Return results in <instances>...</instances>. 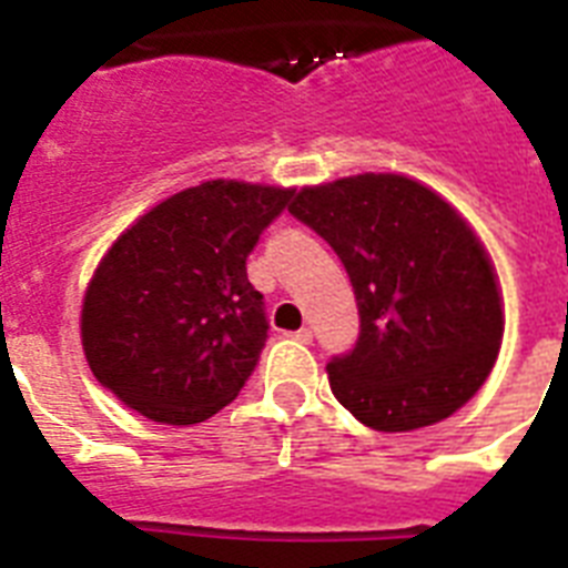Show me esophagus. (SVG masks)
<instances>
[{
  "mask_svg": "<svg viewBox=\"0 0 568 568\" xmlns=\"http://www.w3.org/2000/svg\"><path fill=\"white\" fill-rule=\"evenodd\" d=\"M292 338H297L301 345H312V329L310 327L297 329V333H292Z\"/></svg>",
  "mask_w": 568,
  "mask_h": 568,
  "instance_id": "esophagus-1",
  "label": "esophagus"
}]
</instances>
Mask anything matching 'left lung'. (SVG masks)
<instances>
[{
  "instance_id": "8db88e82",
  "label": "left lung",
  "mask_w": 568,
  "mask_h": 568,
  "mask_svg": "<svg viewBox=\"0 0 568 568\" xmlns=\"http://www.w3.org/2000/svg\"><path fill=\"white\" fill-rule=\"evenodd\" d=\"M288 212L342 258L359 338L327 365L338 404L374 430L448 418L484 386L504 336L498 276L459 212L400 173L301 189Z\"/></svg>"
}]
</instances>
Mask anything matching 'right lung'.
I'll return each instance as SVG.
<instances>
[{"mask_svg": "<svg viewBox=\"0 0 568 568\" xmlns=\"http://www.w3.org/2000/svg\"><path fill=\"white\" fill-rule=\"evenodd\" d=\"M294 189L212 180L168 196L109 247L82 301V347L111 395L162 424L239 397L267 338L247 256Z\"/></svg>", "mask_w": 568, "mask_h": 568, "instance_id": "obj_1", "label": "right lung"}]
</instances>
